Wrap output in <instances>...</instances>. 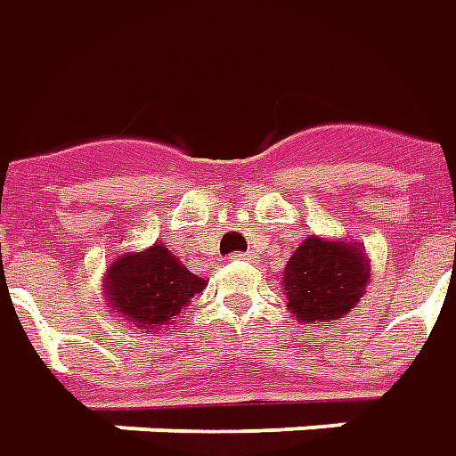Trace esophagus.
<instances>
[{
	"instance_id": "esophagus-1",
	"label": "esophagus",
	"mask_w": 456,
	"mask_h": 456,
	"mask_svg": "<svg viewBox=\"0 0 456 456\" xmlns=\"http://www.w3.org/2000/svg\"><path fill=\"white\" fill-rule=\"evenodd\" d=\"M231 258H233V261H248V258H253V256H250V253H233Z\"/></svg>"
}]
</instances>
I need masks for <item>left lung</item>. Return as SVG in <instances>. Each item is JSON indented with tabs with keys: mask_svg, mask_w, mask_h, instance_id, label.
<instances>
[{
	"mask_svg": "<svg viewBox=\"0 0 456 456\" xmlns=\"http://www.w3.org/2000/svg\"><path fill=\"white\" fill-rule=\"evenodd\" d=\"M283 283L289 311L296 319L304 323L338 321L359 304L369 283V261L351 243L311 235L291 256Z\"/></svg>",
	"mask_w": 456,
	"mask_h": 456,
	"instance_id": "left-lung-1",
	"label": "left lung"
}]
</instances>
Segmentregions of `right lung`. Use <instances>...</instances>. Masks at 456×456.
<instances>
[{
    "mask_svg": "<svg viewBox=\"0 0 456 456\" xmlns=\"http://www.w3.org/2000/svg\"><path fill=\"white\" fill-rule=\"evenodd\" d=\"M203 286L206 281L191 273L165 246L125 253L105 276V293L115 314L145 329L165 326L178 316Z\"/></svg>",
    "mask_w": 456,
    "mask_h": 456,
    "instance_id": "1",
    "label": "right lung"
}]
</instances>
